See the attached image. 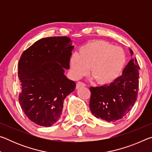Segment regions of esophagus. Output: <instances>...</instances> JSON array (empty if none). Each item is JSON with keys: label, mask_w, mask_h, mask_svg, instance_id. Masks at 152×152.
Instances as JSON below:
<instances>
[{"label": "esophagus", "mask_w": 152, "mask_h": 152, "mask_svg": "<svg viewBox=\"0 0 152 152\" xmlns=\"http://www.w3.org/2000/svg\"><path fill=\"white\" fill-rule=\"evenodd\" d=\"M86 86V84L84 83V82H78L76 83V89H78L80 88H81V87H84Z\"/></svg>", "instance_id": "34e87169"}]
</instances>
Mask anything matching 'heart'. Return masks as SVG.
<instances>
[{"mask_svg": "<svg viewBox=\"0 0 152 152\" xmlns=\"http://www.w3.org/2000/svg\"><path fill=\"white\" fill-rule=\"evenodd\" d=\"M127 61L125 51L106 41L93 40L80 48L70 60V69L76 78L86 75L90 68V76L96 83L109 84L121 74Z\"/></svg>", "mask_w": 152, "mask_h": 152, "instance_id": "b5f03b06", "label": "heart"}]
</instances>
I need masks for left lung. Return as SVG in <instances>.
<instances>
[{
	"mask_svg": "<svg viewBox=\"0 0 152 152\" xmlns=\"http://www.w3.org/2000/svg\"><path fill=\"white\" fill-rule=\"evenodd\" d=\"M130 52L132 55L133 53L132 50ZM139 70L137 59H132L122 75L112 83L91 87L89 107L92 114L108 122H115L127 115L137 97Z\"/></svg>",
	"mask_w": 152,
	"mask_h": 152,
	"instance_id": "obj_1",
	"label": "left lung"
}]
</instances>
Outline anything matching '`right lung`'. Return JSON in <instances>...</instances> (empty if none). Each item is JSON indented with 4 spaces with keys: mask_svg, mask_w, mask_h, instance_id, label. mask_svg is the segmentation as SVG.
<instances>
[{
    "mask_svg": "<svg viewBox=\"0 0 152 152\" xmlns=\"http://www.w3.org/2000/svg\"><path fill=\"white\" fill-rule=\"evenodd\" d=\"M73 49L70 38L51 37L39 39L22 53L18 66L19 101L35 124L50 127L57 122L64 99L74 91L75 82L64 74V68H70Z\"/></svg>",
    "mask_w": 152,
    "mask_h": 152,
    "instance_id": "obj_1",
    "label": "right lung"
}]
</instances>
